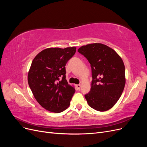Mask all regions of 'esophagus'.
I'll use <instances>...</instances> for the list:
<instances>
[{"label": "esophagus", "instance_id": "esophagus-1", "mask_svg": "<svg viewBox=\"0 0 147 147\" xmlns=\"http://www.w3.org/2000/svg\"><path fill=\"white\" fill-rule=\"evenodd\" d=\"M76 87H77V88L78 89V90H80V88H81V84H77V85H76Z\"/></svg>", "mask_w": 147, "mask_h": 147}]
</instances>
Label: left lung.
<instances>
[{
	"label": "left lung",
	"instance_id": "obj_1",
	"mask_svg": "<svg viewBox=\"0 0 147 147\" xmlns=\"http://www.w3.org/2000/svg\"><path fill=\"white\" fill-rule=\"evenodd\" d=\"M90 63L92 80L90 92L84 95L88 105L99 112L112 108L121 97L126 83L125 67L112 48L99 43L78 48Z\"/></svg>",
	"mask_w": 147,
	"mask_h": 147
}]
</instances>
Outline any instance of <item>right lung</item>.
<instances>
[{"label":"right lung","instance_id":"obj_1","mask_svg":"<svg viewBox=\"0 0 147 147\" xmlns=\"http://www.w3.org/2000/svg\"><path fill=\"white\" fill-rule=\"evenodd\" d=\"M75 52L74 47L48 48L37 55L31 64L29 86L38 104L51 112H63L70 104L75 90L65 79V66Z\"/></svg>","mask_w":147,"mask_h":147}]
</instances>
